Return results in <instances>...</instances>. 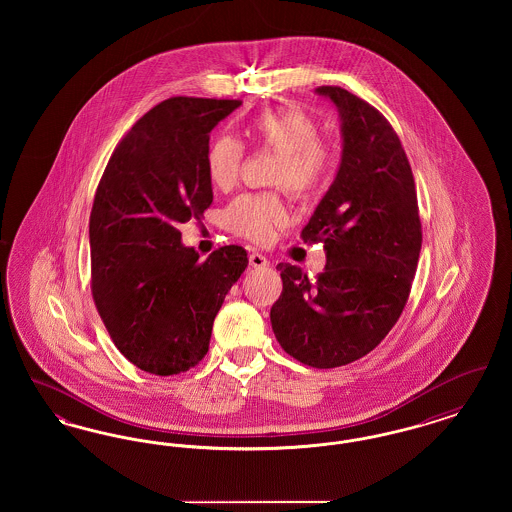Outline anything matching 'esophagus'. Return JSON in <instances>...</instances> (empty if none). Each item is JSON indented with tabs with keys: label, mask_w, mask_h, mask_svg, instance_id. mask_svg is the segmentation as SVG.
Returning <instances> with one entry per match:
<instances>
[{
	"label": "esophagus",
	"mask_w": 512,
	"mask_h": 512,
	"mask_svg": "<svg viewBox=\"0 0 512 512\" xmlns=\"http://www.w3.org/2000/svg\"><path fill=\"white\" fill-rule=\"evenodd\" d=\"M249 265L253 268H267L268 259L263 255V253L253 251V253H249Z\"/></svg>",
	"instance_id": "obj_1"
}]
</instances>
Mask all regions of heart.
<instances>
[{
	"mask_svg": "<svg viewBox=\"0 0 512 512\" xmlns=\"http://www.w3.org/2000/svg\"><path fill=\"white\" fill-rule=\"evenodd\" d=\"M249 132L255 142L280 155L272 182L286 186L292 194L309 197L330 178L334 153L320 138L322 130L315 117L301 109H274L257 115ZM245 147L232 136H220L207 149V176L219 190H230L244 165ZM288 219L278 194H245L234 199L222 213V226L251 242H267L276 226Z\"/></svg>",
	"mask_w": 512,
	"mask_h": 512,
	"instance_id": "heart-1",
	"label": "heart"
}]
</instances>
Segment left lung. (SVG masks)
I'll return each mask as SVG.
<instances>
[{"label":"left lung","instance_id":"8db88e82","mask_svg":"<svg viewBox=\"0 0 512 512\" xmlns=\"http://www.w3.org/2000/svg\"><path fill=\"white\" fill-rule=\"evenodd\" d=\"M341 115L338 176L301 230L324 244L326 268L309 278L280 263L282 293L270 309L282 349L303 365L336 368L370 353L399 320L422 247L416 186L388 119L340 86H318Z\"/></svg>","mask_w":512,"mask_h":512}]
</instances>
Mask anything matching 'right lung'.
Returning a JSON list of instances; mask_svg holds the SVG:
<instances>
[{
	"instance_id": "obj_1",
	"label": "right lung",
	"mask_w": 512,
	"mask_h": 512,
	"mask_svg": "<svg viewBox=\"0 0 512 512\" xmlns=\"http://www.w3.org/2000/svg\"><path fill=\"white\" fill-rule=\"evenodd\" d=\"M240 99H165L115 147L92 215V295L109 336L140 370L172 376L209 351L213 320L247 268L242 245L205 261L180 242V222L213 203L209 132Z\"/></svg>"
}]
</instances>
